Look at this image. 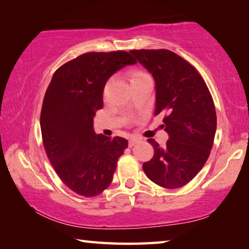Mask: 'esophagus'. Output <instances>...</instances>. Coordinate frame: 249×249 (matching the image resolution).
<instances>
[{"label":"esophagus","mask_w":249,"mask_h":249,"mask_svg":"<svg viewBox=\"0 0 249 249\" xmlns=\"http://www.w3.org/2000/svg\"><path fill=\"white\" fill-rule=\"evenodd\" d=\"M140 141H141L140 138L132 137V138H130V140H129V142H128V146H129V147H133L135 144H136V142H138Z\"/></svg>","instance_id":"34e87169"}]
</instances>
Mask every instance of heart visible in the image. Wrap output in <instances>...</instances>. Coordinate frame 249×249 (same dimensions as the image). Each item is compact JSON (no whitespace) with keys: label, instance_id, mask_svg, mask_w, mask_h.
<instances>
[{"label":"heart","instance_id":"obj_1","mask_svg":"<svg viewBox=\"0 0 249 249\" xmlns=\"http://www.w3.org/2000/svg\"><path fill=\"white\" fill-rule=\"evenodd\" d=\"M145 78H149V77L145 72H142V71L135 70V71H133L132 73H130L129 81H130V83H133L135 81H138V80H142V79H145Z\"/></svg>","mask_w":249,"mask_h":249}]
</instances>
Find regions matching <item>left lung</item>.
Listing matches in <instances>:
<instances>
[{"instance_id":"left-lung-1","label":"left lung","mask_w":249,"mask_h":249,"mask_svg":"<svg viewBox=\"0 0 249 249\" xmlns=\"http://www.w3.org/2000/svg\"><path fill=\"white\" fill-rule=\"evenodd\" d=\"M153 75L155 115L166 114V146L149 138L155 154L142 163L146 176L160 187L177 189L195 178L208 160L216 132V112L204 80L193 67L167 49L130 50Z\"/></svg>"}]
</instances>
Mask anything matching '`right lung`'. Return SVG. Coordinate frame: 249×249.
<instances>
[{
  "label": "right lung",
  "instance_id": "add662e5",
  "mask_svg": "<svg viewBox=\"0 0 249 249\" xmlns=\"http://www.w3.org/2000/svg\"><path fill=\"white\" fill-rule=\"evenodd\" d=\"M136 60L128 53H87L61 66L45 93L40 129L59 178L83 196L102 193L113 180L128 142L95 134L93 117L103 107V90L116 71Z\"/></svg>",
  "mask_w": 249,
  "mask_h": 249
}]
</instances>
